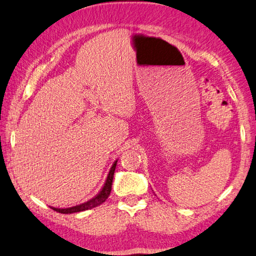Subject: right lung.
Returning a JSON list of instances; mask_svg holds the SVG:
<instances>
[{
	"instance_id": "obj_1",
	"label": "right lung",
	"mask_w": 256,
	"mask_h": 256,
	"mask_svg": "<svg viewBox=\"0 0 256 256\" xmlns=\"http://www.w3.org/2000/svg\"><path fill=\"white\" fill-rule=\"evenodd\" d=\"M116 164H118V160H116L113 166H110V170L108 174V178H106L105 184L102 188L100 192L96 194L94 198L90 199V200L80 204V205L74 206V207H69V208H54L51 207L57 212H62V214H72V212H84V210H88V209H92L94 207H97L103 204L106 199L108 198L110 190H112V182H113V178H114V172H115V168H116Z\"/></svg>"
}]
</instances>
